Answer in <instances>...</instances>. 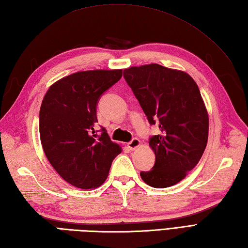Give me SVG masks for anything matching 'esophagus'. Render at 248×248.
<instances>
[{
    "mask_svg": "<svg viewBox=\"0 0 248 248\" xmlns=\"http://www.w3.org/2000/svg\"><path fill=\"white\" fill-rule=\"evenodd\" d=\"M140 145V141L139 139H133L132 140L128 143V147L131 150H135L136 148H139Z\"/></svg>",
    "mask_w": 248,
    "mask_h": 248,
    "instance_id": "esophagus-1",
    "label": "esophagus"
}]
</instances>
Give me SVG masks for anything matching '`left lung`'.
<instances>
[{"mask_svg":"<svg viewBox=\"0 0 248 248\" xmlns=\"http://www.w3.org/2000/svg\"><path fill=\"white\" fill-rule=\"evenodd\" d=\"M124 78L161 131L149 140L155 165L140 177L152 187L171 186L197 165L207 146L209 117L199 88L186 72L157 64L128 68Z\"/></svg>","mask_w":248,"mask_h":248,"instance_id":"1","label":"left lung"}]
</instances>
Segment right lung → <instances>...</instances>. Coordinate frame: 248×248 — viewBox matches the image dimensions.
<instances>
[{"label": "right lung", "mask_w": 248, "mask_h": 248, "mask_svg": "<svg viewBox=\"0 0 248 248\" xmlns=\"http://www.w3.org/2000/svg\"><path fill=\"white\" fill-rule=\"evenodd\" d=\"M123 70L76 72L52 85L39 112V133L46 159L57 173L80 188H94L108 178L121 152L101 128L94 130L101 94L117 83Z\"/></svg>", "instance_id": "obj_1"}]
</instances>
